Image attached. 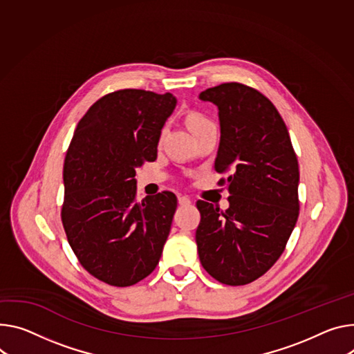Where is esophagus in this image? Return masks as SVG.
Masks as SVG:
<instances>
[{"instance_id":"esophagus-1","label":"esophagus","mask_w":354,"mask_h":354,"mask_svg":"<svg viewBox=\"0 0 354 354\" xmlns=\"http://www.w3.org/2000/svg\"><path fill=\"white\" fill-rule=\"evenodd\" d=\"M178 202H179L180 206H187V205L192 203V199H189L187 196H179V198H178Z\"/></svg>"}]
</instances>
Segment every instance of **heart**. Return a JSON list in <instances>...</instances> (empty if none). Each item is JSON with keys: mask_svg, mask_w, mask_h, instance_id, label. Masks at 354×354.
<instances>
[{"mask_svg": "<svg viewBox=\"0 0 354 354\" xmlns=\"http://www.w3.org/2000/svg\"><path fill=\"white\" fill-rule=\"evenodd\" d=\"M187 124H189V127L192 128V131H198V130H201V128H203V127H206V125H209V124H212L205 115H202V114H198V113H194V114H190L189 117H187Z\"/></svg>", "mask_w": 354, "mask_h": 354, "instance_id": "heart-1", "label": "heart"}]
</instances>
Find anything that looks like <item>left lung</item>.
Instances as JSON below:
<instances>
[{
  "instance_id": "obj_1",
  "label": "left lung",
  "mask_w": 354,
  "mask_h": 354,
  "mask_svg": "<svg viewBox=\"0 0 354 354\" xmlns=\"http://www.w3.org/2000/svg\"><path fill=\"white\" fill-rule=\"evenodd\" d=\"M217 107L214 168L227 178L229 209L199 201L196 244L218 282L245 285L279 259L299 214V168L288 128L274 104L248 86L223 83L199 94Z\"/></svg>"
}]
</instances>
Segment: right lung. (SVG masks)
<instances>
[{
  "label": "right lung",
  "mask_w": 354,
  "mask_h": 354,
  "mask_svg": "<svg viewBox=\"0 0 354 354\" xmlns=\"http://www.w3.org/2000/svg\"><path fill=\"white\" fill-rule=\"evenodd\" d=\"M172 93L125 88L95 102L69 145L62 221L80 264L113 286H130L159 263L178 206L162 192L136 202V169L156 159Z\"/></svg>",
  "instance_id": "1"
}]
</instances>
